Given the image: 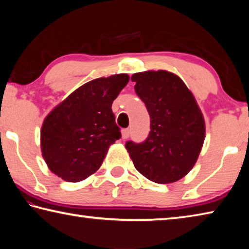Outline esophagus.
Listing matches in <instances>:
<instances>
[{"label":"esophagus","instance_id":"obj_1","mask_svg":"<svg viewBox=\"0 0 249 249\" xmlns=\"http://www.w3.org/2000/svg\"><path fill=\"white\" fill-rule=\"evenodd\" d=\"M129 135H130V129L129 128H125V129L122 130V138H123V140L128 138Z\"/></svg>","mask_w":249,"mask_h":249}]
</instances>
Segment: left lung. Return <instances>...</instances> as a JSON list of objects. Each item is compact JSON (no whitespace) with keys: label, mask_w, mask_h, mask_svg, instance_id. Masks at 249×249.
Returning a JSON list of instances; mask_svg holds the SVG:
<instances>
[{"label":"left lung","mask_w":249,"mask_h":249,"mask_svg":"<svg viewBox=\"0 0 249 249\" xmlns=\"http://www.w3.org/2000/svg\"><path fill=\"white\" fill-rule=\"evenodd\" d=\"M135 92L150 116V132L142 142H126L134 166L156 183H171L190 171L205 137L203 115L178 75L165 70L132 75Z\"/></svg>","instance_id":"obj_1"}]
</instances>
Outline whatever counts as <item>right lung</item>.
I'll list each match as a JSON object with an SVG mask.
<instances>
[{
  "mask_svg": "<svg viewBox=\"0 0 249 249\" xmlns=\"http://www.w3.org/2000/svg\"><path fill=\"white\" fill-rule=\"evenodd\" d=\"M128 80L125 73L92 80L49 113L41 127L40 145L54 175L78 182L101 167L108 147L121 138L112 103Z\"/></svg>",
  "mask_w": 249,
  "mask_h": 249,
  "instance_id": "right-lung-1",
  "label": "right lung"
}]
</instances>
